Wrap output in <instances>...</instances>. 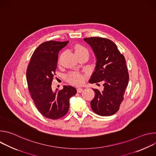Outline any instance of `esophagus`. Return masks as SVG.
Returning <instances> with one entry per match:
<instances>
[{"label":"esophagus","mask_w":156,"mask_h":156,"mask_svg":"<svg viewBox=\"0 0 156 156\" xmlns=\"http://www.w3.org/2000/svg\"><path fill=\"white\" fill-rule=\"evenodd\" d=\"M83 88H81V87H78V89H77V92L78 93H81L82 91H83Z\"/></svg>","instance_id":"esophagus-1"}]
</instances>
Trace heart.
<instances>
[{"mask_svg":"<svg viewBox=\"0 0 156 156\" xmlns=\"http://www.w3.org/2000/svg\"><path fill=\"white\" fill-rule=\"evenodd\" d=\"M75 52L76 55H79L83 54H88V50L83 46L80 44H76L74 48ZM69 81L73 84H80L84 81V75L79 72H72L68 77Z\"/></svg>","mask_w":156,"mask_h":156,"instance_id":"heart-1","label":"heart"}]
</instances>
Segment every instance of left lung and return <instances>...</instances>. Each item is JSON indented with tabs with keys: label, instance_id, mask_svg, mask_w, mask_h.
Instances as JSON below:
<instances>
[{
	"label": "left lung",
	"instance_id": "1",
	"mask_svg": "<svg viewBox=\"0 0 156 156\" xmlns=\"http://www.w3.org/2000/svg\"><path fill=\"white\" fill-rule=\"evenodd\" d=\"M84 40L91 46L97 58L95 71L90 83L101 82L104 86L103 91L93 89L95 96L91 101V107L98 115H112L119 110L128 84L125 57L116 44L108 39L91 37Z\"/></svg>",
	"mask_w": 156,
	"mask_h": 156
}]
</instances>
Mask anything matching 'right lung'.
I'll return each mask as SVG.
<instances>
[{"label":"right lung","mask_w":156,"mask_h":156,"mask_svg":"<svg viewBox=\"0 0 156 156\" xmlns=\"http://www.w3.org/2000/svg\"><path fill=\"white\" fill-rule=\"evenodd\" d=\"M67 41L44 42L33 52L27 70V80L31 97L39 112L47 119L57 120L67 114L70 98L76 93V88L64 86L63 90H52L59 51Z\"/></svg>","instance_id":"obj_1"}]
</instances>
